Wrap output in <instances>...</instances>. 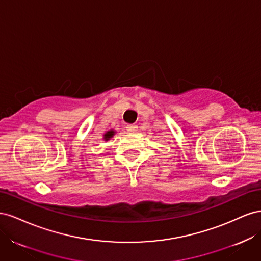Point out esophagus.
Here are the masks:
<instances>
[{
	"label": "esophagus",
	"mask_w": 261,
	"mask_h": 261,
	"mask_svg": "<svg viewBox=\"0 0 261 261\" xmlns=\"http://www.w3.org/2000/svg\"><path fill=\"white\" fill-rule=\"evenodd\" d=\"M137 128H138L137 125H135V124H129L126 126V129H127V132H129V133H136Z\"/></svg>",
	"instance_id": "esophagus-1"
}]
</instances>
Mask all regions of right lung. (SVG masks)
Masks as SVG:
<instances>
[{"mask_svg": "<svg viewBox=\"0 0 261 261\" xmlns=\"http://www.w3.org/2000/svg\"><path fill=\"white\" fill-rule=\"evenodd\" d=\"M114 134H115V130H109V132H107L105 135H103V139L107 141V140H110L111 139L113 136H114Z\"/></svg>", "mask_w": 261, "mask_h": 261, "instance_id": "add662e5", "label": "right lung"}]
</instances>
